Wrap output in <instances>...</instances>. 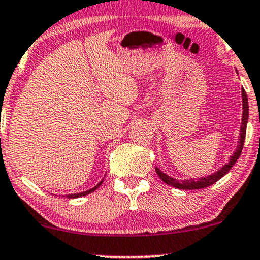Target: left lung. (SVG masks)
<instances>
[{"instance_id":"1","label":"left lung","mask_w":260,"mask_h":260,"mask_svg":"<svg viewBox=\"0 0 260 260\" xmlns=\"http://www.w3.org/2000/svg\"><path fill=\"white\" fill-rule=\"evenodd\" d=\"M242 99H243V116H242V125H241V133H239V139H238V147H237L235 154L231 156L230 161L227 162L224 167H222L218 172L215 174H211L209 176H205V178L201 179H190V180H176V179L170 178L167 174L161 173L160 170L156 168L155 172L159 175V178L161 179L165 184L170 185V186L176 187V189L180 190H198V189H205V187H209L212 184H215L216 181H218L222 176H224L226 174L230 172L231 168L235 165L237 159L241 155L242 149H243L244 139H246V132H247V121L248 116H249V110H248V98L246 91L242 90Z\"/></svg>"}]
</instances>
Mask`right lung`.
Returning a JSON list of instances; mask_svg holds the SVG:
<instances>
[{
	"label": "right lung",
	"mask_w": 260,
	"mask_h": 260,
	"mask_svg": "<svg viewBox=\"0 0 260 260\" xmlns=\"http://www.w3.org/2000/svg\"><path fill=\"white\" fill-rule=\"evenodd\" d=\"M102 181H104V180L100 181L99 184L96 185L95 187H92V189H90V190H87V191H84V192H80V193H71V195H65V196H67L68 199H76V198H81V196H86V195H88V193L93 192V191H95L96 189H98V187L100 186V185L102 184Z\"/></svg>",
	"instance_id": "obj_1"
}]
</instances>
